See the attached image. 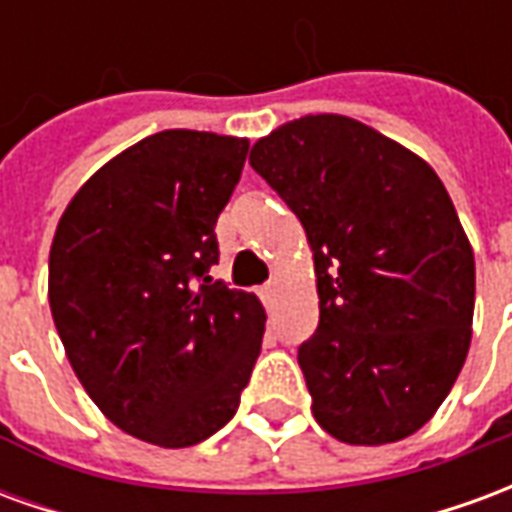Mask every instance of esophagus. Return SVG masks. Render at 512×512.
<instances>
[{
	"instance_id": "34e87169",
	"label": "esophagus",
	"mask_w": 512,
	"mask_h": 512,
	"mask_svg": "<svg viewBox=\"0 0 512 512\" xmlns=\"http://www.w3.org/2000/svg\"><path fill=\"white\" fill-rule=\"evenodd\" d=\"M260 296H263V301H266V307H271V304L277 301V282H268V285H263Z\"/></svg>"
}]
</instances>
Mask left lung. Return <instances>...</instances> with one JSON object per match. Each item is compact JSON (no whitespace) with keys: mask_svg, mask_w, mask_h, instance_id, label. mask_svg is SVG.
Listing matches in <instances>:
<instances>
[{"mask_svg":"<svg viewBox=\"0 0 512 512\" xmlns=\"http://www.w3.org/2000/svg\"><path fill=\"white\" fill-rule=\"evenodd\" d=\"M249 164L299 216L321 321L299 345L312 414L345 444L411 436L450 395L474 315V255L439 175L343 115L271 131Z\"/></svg>","mask_w":512,"mask_h":512,"instance_id":"left-lung-1","label":"left lung"}]
</instances>
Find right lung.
I'll return each mask as SVG.
<instances>
[{"mask_svg":"<svg viewBox=\"0 0 512 512\" xmlns=\"http://www.w3.org/2000/svg\"><path fill=\"white\" fill-rule=\"evenodd\" d=\"M246 153L238 136H147L76 191L54 233L49 304L73 373L117 428L158 447L224 428L260 356L257 296L211 277Z\"/></svg>","mask_w":512,"mask_h":512,"instance_id":"obj_1","label":"right lung"}]
</instances>
